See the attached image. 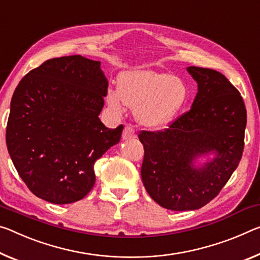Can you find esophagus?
Returning a JSON list of instances; mask_svg holds the SVG:
<instances>
[{
    "mask_svg": "<svg viewBox=\"0 0 260 260\" xmlns=\"http://www.w3.org/2000/svg\"><path fill=\"white\" fill-rule=\"evenodd\" d=\"M135 138V131L133 127L126 126L122 132V140H131Z\"/></svg>",
    "mask_w": 260,
    "mask_h": 260,
    "instance_id": "obj_1",
    "label": "esophagus"
}]
</instances>
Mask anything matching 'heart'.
Wrapping results in <instances>:
<instances>
[{"mask_svg":"<svg viewBox=\"0 0 260 260\" xmlns=\"http://www.w3.org/2000/svg\"><path fill=\"white\" fill-rule=\"evenodd\" d=\"M186 100L187 88L180 78L150 69L122 73L118 90L110 89L106 94L114 112H123L125 105L137 109L138 121L152 129L168 126Z\"/></svg>","mask_w":260,"mask_h":260,"instance_id":"heart-1","label":"heart"}]
</instances>
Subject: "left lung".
<instances>
[{"label":"left lung","instance_id":"left-lung-1","mask_svg":"<svg viewBox=\"0 0 260 260\" xmlns=\"http://www.w3.org/2000/svg\"><path fill=\"white\" fill-rule=\"evenodd\" d=\"M198 83L191 110L164 131H142V183L171 211H194L213 200L236 170L244 149L246 109L238 90L221 73L187 67ZM214 153L204 167L195 159Z\"/></svg>","mask_w":260,"mask_h":260}]
</instances>
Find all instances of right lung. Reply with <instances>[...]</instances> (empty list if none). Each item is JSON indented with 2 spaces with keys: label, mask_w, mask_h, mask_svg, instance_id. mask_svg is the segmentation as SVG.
<instances>
[{
  "label": "right lung",
  "mask_w": 260,
  "mask_h": 260,
  "mask_svg": "<svg viewBox=\"0 0 260 260\" xmlns=\"http://www.w3.org/2000/svg\"><path fill=\"white\" fill-rule=\"evenodd\" d=\"M108 85L100 61L81 55L45 61L19 82L6 140L16 170L35 196L64 205L91 191L94 162L120 141L123 129L108 128L98 118Z\"/></svg>",
  "instance_id": "add662e5"
}]
</instances>
